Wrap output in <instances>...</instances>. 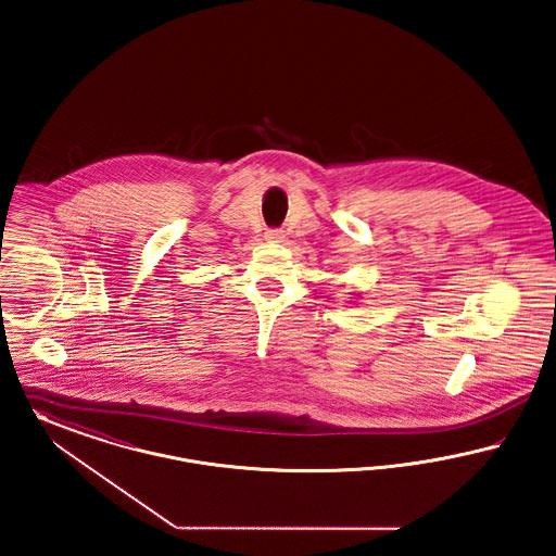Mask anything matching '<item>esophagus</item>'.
I'll return each mask as SVG.
<instances>
[{
	"mask_svg": "<svg viewBox=\"0 0 556 556\" xmlns=\"http://www.w3.org/2000/svg\"><path fill=\"white\" fill-rule=\"evenodd\" d=\"M265 238H267V240H271V242H280V240L285 238V232H282V230H278V228H276V230H267V232H265Z\"/></svg>",
	"mask_w": 556,
	"mask_h": 556,
	"instance_id": "1",
	"label": "esophagus"
}]
</instances>
